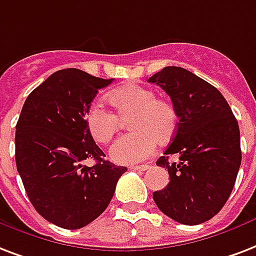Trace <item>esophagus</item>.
Returning a JSON list of instances; mask_svg holds the SVG:
<instances>
[{
  "label": "esophagus",
  "mask_w": 256,
  "mask_h": 256,
  "mask_svg": "<svg viewBox=\"0 0 256 256\" xmlns=\"http://www.w3.org/2000/svg\"><path fill=\"white\" fill-rule=\"evenodd\" d=\"M150 168V165H132L130 166V169H134V170H140V172H145Z\"/></svg>",
  "instance_id": "esophagus-1"
}]
</instances>
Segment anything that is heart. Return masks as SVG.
Wrapping results in <instances>:
<instances>
[{"mask_svg": "<svg viewBox=\"0 0 256 256\" xmlns=\"http://www.w3.org/2000/svg\"><path fill=\"white\" fill-rule=\"evenodd\" d=\"M107 100L115 112L92 103L84 114L87 130L98 144H108L120 130V120L128 118L132 132L120 136L111 146L110 156L116 164L142 162L154 153L157 141L169 142L178 128V114L173 103L158 99L150 88L128 84L112 90Z\"/></svg>", "mask_w": 256, "mask_h": 256, "instance_id": "b5f03b06", "label": "heart"}]
</instances>
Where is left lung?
Segmentation results:
<instances>
[{
  "label": "left lung",
  "mask_w": 256,
  "mask_h": 256,
  "mask_svg": "<svg viewBox=\"0 0 256 256\" xmlns=\"http://www.w3.org/2000/svg\"><path fill=\"white\" fill-rule=\"evenodd\" d=\"M170 96L178 114L173 141L157 160L170 182L153 193L161 212L186 226L202 224L224 206L242 162L240 132L218 88L181 67H165L149 78ZM180 162L170 164V154Z\"/></svg>",
  "instance_id": "8db88e82"
}]
</instances>
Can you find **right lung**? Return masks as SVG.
<instances>
[{"label":"right lung","mask_w":256,"mask_h":256,"mask_svg":"<svg viewBox=\"0 0 256 256\" xmlns=\"http://www.w3.org/2000/svg\"><path fill=\"white\" fill-rule=\"evenodd\" d=\"M112 83L78 68L60 70L29 94L16 124V165L34 210L67 230L104 212L128 170L104 161L84 114L98 90ZM94 158V167L82 161Z\"/></svg>","instance_id":"1"}]
</instances>
